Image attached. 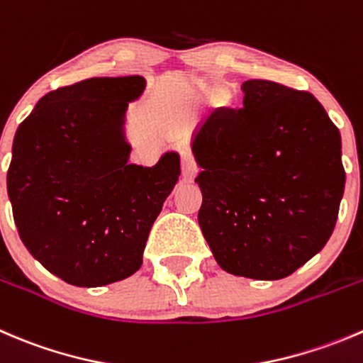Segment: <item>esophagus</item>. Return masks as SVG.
I'll return each mask as SVG.
<instances>
[{"instance_id": "obj_1", "label": "esophagus", "mask_w": 363, "mask_h": 363, "mask_svg": "<svg viewBox=\"0 0 363 363\" xmlns=\"http://www.w3.org/2000/svg\"><path fill=\"white\" fill-rule=\"evenodd\" d=\"M181 170H182V177H184L186 181H193L196 172H199V167H196L195 163V157H193V154L189 152L188 149L181 150Z\"/></svg>"}]
</instances>
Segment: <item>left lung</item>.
Here are the masks:
<instances>
[{"instance_id":"8db88e82","label":"left lung","mask_w":363,"mask_h":363,"mask_svg":"<svg viewBox=\"0 0 363 363\" xmlns=\"http://www.w3.org/2000/svg\"><path fill=\"white\" fill-rule=\"evenodd\" d=\"M242 108H218L193 138L202 168L199 223L221 269L286 279L332 235L346 172L340 133L312 94L242 83Z\"/></svg>"}]
</instances>
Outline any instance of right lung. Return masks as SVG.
I'll list each match as a JSON object with an SVG mask.
<instances>
[{"label": "right lung", "instance_id": "1", "mask_svg": "<svg viewBox=\"0 0 363 363\" xmlns=\"http://www.w3.org/2000/svg\"><path fill=\"white\" fill-rule=\"evenodd\" d=\"M142 76L90 77L45 94L13 136L6 189L28 252L77 287L140 269L147 238L181 175L179 154L128 163V103Z\"/></svg>", "mask_w": 363, "mask_h": 363}]
</instances>
